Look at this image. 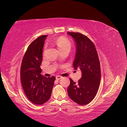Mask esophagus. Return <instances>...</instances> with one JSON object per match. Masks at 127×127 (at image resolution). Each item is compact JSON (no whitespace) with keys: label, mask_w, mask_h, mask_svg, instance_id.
I'll use <instances>...</instances> for the list:
<instances>
[{"label":"esophagus","mask_w":127,"mask_h":127,"mask_svg":"<svg viewBox=\"0 0 127 127\" xmlns=\"http://www.w3.org/2000/svg\"><path fill=\"white\" fill-rule=\"evenodd\" d=\"M62 77H63L61 76H56V79L57 80H59L61 78H62Z\"/></svg>","instance_id":"obj_1"}]
</instances>
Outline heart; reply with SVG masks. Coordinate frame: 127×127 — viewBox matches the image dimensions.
Segmentation results:
<instances>
[{
    "label": "heart",
    "instance_id": "heart-1",
    "mask_svg": "<svg viewBox=\"0 0 127 127\" xmlns=\"http://www.w3.org/2000/svg\"><path fill=\"white\" fill-rule=\"evenodd\" d=\"M55 44L61 50L65 48H70L71 47V42L68 39L64 37H60L57 39L55 41Z\"/></svg>",
    "mask_w": 127,
    "mask_h": 127
}]
</instances>
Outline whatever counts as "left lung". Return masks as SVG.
<instances>
[{
    "mask_svg": "<svg viewBox=\"0 0 127 127\" xmlns=\"http://www.w3.org/2000/svg\"><path fill=\"white\" fill-rule=\"evenodd\" d=\"M74 38L77 46L73 63L75 69L79 68L82 77L77 83L70 78L67 88L69 96L80 105L90 103L95 97L101 81L100 63L94 43L87 36L80 33L68 32Z\"/></svg>",
    "mask_w": 127,
    "mask_h": 127,
    "instance_id": "8db88e82",
    "label": "left lung"
}]
</instances>
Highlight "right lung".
<instances>
[{
	"mask_svg": "<svg viewBox=\"0 0 127 127\" xmlns=\"http://www.w3.org/2000/svg\"><path fill=\"white\" fill-rule=\"evenodd\" d=\"M47 36H39L29 45L21 67V83L25 94L36 105L43 104L50 98L56 80L55 76L47 78L41 74L42 51Z\"/></svg>",
	"mask_w": 127,
	"mask_h": 127,
	"instance_id": "obj_1",
	"label": "right lung"
}]
</instances>
